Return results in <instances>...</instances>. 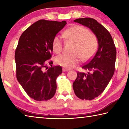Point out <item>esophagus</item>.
Returning <instances> with one entry per match:
<instances>
[{
    "label": "esophagus",
    "mask_w": 129,
    "mask_h": 129,
    "mask_svg": "<svg viewBox=\"0 0 129 129\" xmlns=\"http://www.w3.org/2000/svg\"><path fill=\"white\" fill-rule=\"evenodd\" d=\"M62 71L63 72H68L69 71V69H67V68H62Z\"/></svg>",
    "instance_id": "1"
}]
</instances>
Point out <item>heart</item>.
Here are the masks:
<instances>
[{
    "instance_id": "1",
    "label": "heart",
    "mask_w": 129,
    "mask_h": 129,
    "mask_svg": "<svg viewBox=\"0 0 129 129\" xmlns=\"http://www.w3.org/2000/svg\"><path fill=\"white\" fill-rule=\"evenodd\" d=\"M64 36L68 40L75 44L73 54H62L56 57V64L65 68L75 67L81 59L88 61L95 54L98 48V41L91 35L89 30L82 26L76 25L69 28L64 32ZM53 51L59 53L62 49V39L60 35H56L52 40Z\"/></svg>"
}]
</instances>
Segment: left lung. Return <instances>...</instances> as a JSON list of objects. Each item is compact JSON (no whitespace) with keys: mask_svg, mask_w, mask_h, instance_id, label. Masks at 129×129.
Returning <instances> with one entry per match:
<instances>
[{"mask_svg":"<svg viewBox=\"0 0 129 129\" xmlns=\"http://www.w3.org/2000/svg\"><path fill=\"white\" fill-rule=\"evenodd\" d=\"M89 28L98 41V49L92 59L82 67L88 73L77 72L73 84L75 94L81 100H91L104 91L115 70L116 48L112 36L103 25L92 18L74 20Z\"/></svg>","mask_w":129,"mask_h":129,"instance_id":"left-lung-1","label":"left lung"}]
</instances>
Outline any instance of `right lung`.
I'll return each instance as SVG.
<instances>
[{
  "instance_id": "obj_1",
  "label": "right lung",
  "mask_w": 129,
  "mask_h": 129,
  "mask_svg": "<svg viewBox=\"0 0 129 129\" xmlns=\"http://www.w3.org/2000/svg\"><path fill=\"white\" fill-rule=\"evenodd\" d=\"M66 24L65 21L39 20L24 30L19 39L15 54L17 80L36 101H47L56 93V79L62 69L60 66H52V61L47 60L52 56L53 38ZM48 63L51 65L48 69Z\"/></svg>"
}]
</instances>
